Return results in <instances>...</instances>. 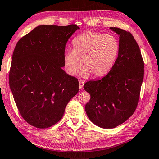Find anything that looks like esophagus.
<instances>
[{
  "label": "esophagus",
  "mask_w": 159,
  "mask_h": 159,
  "mask_svg": "<svg viewBox=\"0 0 159 159\" xmlns=\"http://www.w3.org/2000/svg\"><path fill=\"white\" fill-rule=\"evenodd\" d=\"M84 84V82L83 80H79V88L80 89H82L83 88V85Z\"/></svg>",
  "instance_id": "34e87169"
}]
</instances>
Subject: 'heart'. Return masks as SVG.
<instances>
[{"mask_svg":"<svg viewBox=\"0 0 159 159\" xmlns=\"http://www.w3.org/2000/svg\"><path fill=\"white\" fill-rule=\"evenodd\" d=\"M73 51H66L64 56L66 71L76 75L80 70L83 77L93 75L95 78L106 75L112 68L119 52L120 45L115 36L88 32L72 40Z\"/></svg>","mask_w":159,"mask_h":159,"instance_id":"obj_1","label":"heart"}]
</instances>
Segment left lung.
Listing matches in <instances>:
<instances>
[{"label":"left lung","mask_w":159,"mask_h":159,"mask_svg":"<svg viewBox=\"0 0 159 159\" xmlns=\"http://www.w3.org/2000/svg\"><path fill=\"white\" fill-rule=\"evenodd\" d=\"M119 35V52L112 68L101 79L88 81L84 89L91 95L85 106L92 123L104 129L123 123L137 108L144 64L137 42L129 32L110 27Z\"/></svg>","instance_id":"left-lung-1"}]
</instances>
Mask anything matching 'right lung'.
Masks as SVG:
<instances>
[{
    "mask_svg": "<svg viewBox=\"0 0 159 159\" xmlns=\"http://www.w3.org/2000/svg\"><path fill=\"white\" fill-rule=\"evenodd\" d=\"M79 29L75 24L40 25L16 44L9 86L20 114L32 126L45 129L57 123L79 91L78 79L62 69L66 43Z\"/></svg>",
    "mask_w": 159,
    "mask_h": 159,
    "instance_id": "obj_1",
    "label": "right lung"
}]
</instances>
